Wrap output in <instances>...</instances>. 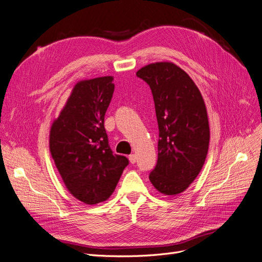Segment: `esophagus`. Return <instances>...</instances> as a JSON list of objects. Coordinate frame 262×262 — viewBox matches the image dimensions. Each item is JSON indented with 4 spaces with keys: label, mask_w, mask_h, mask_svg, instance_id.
Returning a JSON list of instances; mask_svg holds the SVG:
<instances>
[{
    "label": "esophagus",
    "mask_w": 262,
    "mask_h": 262,
    "mask_svg": "<svg viewBox=\"0 0 262 262\" xmlns=\"http://www.w3.org/2000/svg\"><path fill=\"white\" fill-rule=\"evenodd\" d=\"M128 159H129V162H130L132 164L136 163V156H135V154H130V156L128 157Z\"/></svg>",
    "instance_id": "34e87169"
}]
</instances>
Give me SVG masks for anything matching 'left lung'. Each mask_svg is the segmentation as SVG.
<instances>
[{
    "mask_svg": "<svg viewBox=\"0 0 262 262\" xmlns=\"http://www.w3.org/2000/svg\"><path fill=\"white\" fill-rule=\"evenodd\" d=\"M136 75L150 86L159 124L158 163L149 179L164 195H177L200 173L208 152L209 124L195 83L172 62L142 67Z\"/></svg>",
    "mask_w": 262,
    "mask_h": 262,
    "instance_id": "1",
    "label": "left lung"
}]
</instances>
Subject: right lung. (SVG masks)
Masks as SVG:
<instances>
[{
  "label": "right lung",
  "instance_id": "obj_1",
  "mask_svg": "<svg viewBox=\"0 0 262 262\" xmlns=\"http://www.w3.org/2000/svg\"><path fill=\"white\" fill-rule=\"evenodd\" d=\"M113 76L77 82L53 122L50 150L71 194L85 204L108 200L128 160L113 154L104 129V114L114 92Z\"/></svg>",
  "mask_w": 262,
  "mask_h": 262
}]
</instances>
